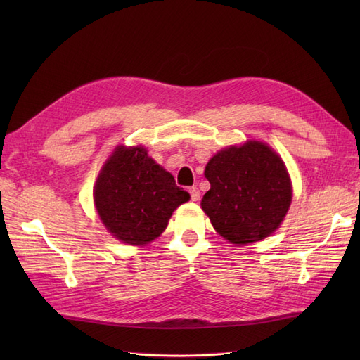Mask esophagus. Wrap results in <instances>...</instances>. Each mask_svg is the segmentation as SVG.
Here are the masks:
<instances>
[{"instance_id": "1", "label": "esophagus", "mask_w": 360, "mask_h": 360, "mask_svg": "<svg viewBox=\"0 0 360 360\" xmlns=\"http://www.w3.org/2000/svg\"><path fill=\"white\" fill-rule=\"evenodd\" d=\"M189 193H191V200L192 201H198L200 197H201V192H200V189L197 186L189 188Z\"/></svg>"}]
</instances>
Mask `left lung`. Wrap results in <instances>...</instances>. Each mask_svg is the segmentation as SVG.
<instances>
[{
  "instance_id": "8db88e82",
  "label": "left lung",
  "mask_w": 360,
  "mask_h": 360,
  "mask_svg": "<svg viewBox=\"0 0 360 360\" xmlns=\"http://www.w3.org/2000/svg\"><path fill=\"white\" fill-rule=\"evenodd\" d=\"M204 176L210 191L201 200L202 210L214 230L234 245L269 237L290 209L292 193L285 163L259 141L217 151Z\"/></svg>"
}]
</instances>
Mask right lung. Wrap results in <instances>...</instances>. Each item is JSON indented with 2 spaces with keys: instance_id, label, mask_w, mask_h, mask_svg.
I'll use <instances>...</instances> for the list:
<instances>
[{
  "instance_id": "right-lung-1",
  "label": "right lung",
  "mask_w": 360,
  "mask_h": 360,
  "mask_svg": "<svg viewBox=\"0 0 360 360\" xmlns=\"http://www.w3.org/2000/svg\"><path fill=\"white\" fill-rule=\"evenodd\" d=\"M93 195L106 230L134 246L159 237L172 212L191 198L144 147L124 146H118L106 160Z\"/></svg>"
}]
</instances>
